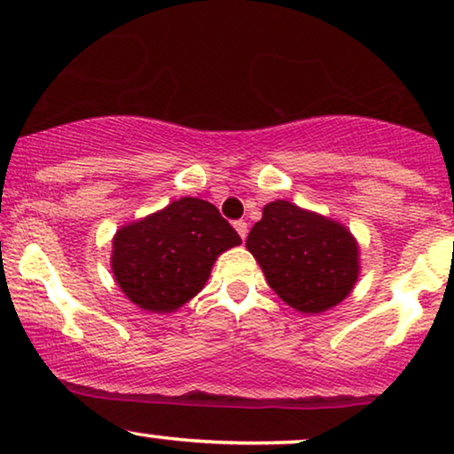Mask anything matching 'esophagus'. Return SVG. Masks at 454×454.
I'll use <instances>...</instances> for the list:
<instances>
[{
  "mask_svg": "<svg viewBox=\"0 0 454 454\" xmlns=\"http://www.w3.org/2000/svg\"><path fill=\"white\" fill-rule=\"evenodd\" d=\"M233 227H235V231L239 233V238L246 239V235H247V223H246V221H235Z\"/></svg>",
  "mask_w": 454,
  "mask_h": 454,
  "instance_id": "1",
  "label": "esophagus"
}]
</instances>
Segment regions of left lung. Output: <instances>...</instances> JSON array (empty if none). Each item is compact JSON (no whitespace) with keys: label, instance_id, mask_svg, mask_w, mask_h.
I'll return each instance as SVG.
<instances>
[{"label":"left lung","instance_id":"8db88e82","mask_svg":"<svg viewBox=\"0 0 454 454\" xmlns=\"http://www.w3.org/2000/svg\"><path fill=\"white\" fill-rule=\"evenodd\" d=\"M246 247L270 289L301 314L326 312L357 283L359 246L349 229L289 200L266 204Z\"/></svg>","mask_w":454,"mask_h":454}]
</instances>
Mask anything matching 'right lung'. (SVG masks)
<instances>
[{
  "label": "right lung",
  "instance_id": "right-lung-1",
  "mask_svg": "<svg viewBox=\"0 0 454 454\" xmlns=\"http://www.w3.org/2000/svg\"><path fill=\"white\" fill-rule=\"evenodd\" d=\"M239 244L215 204L185 196L117 229L111 270L138 308L176 312L200 294L216 258Z\"/></svg>",
  "mask_w": 454,
  "mask_h": 454
}]
</instances>
